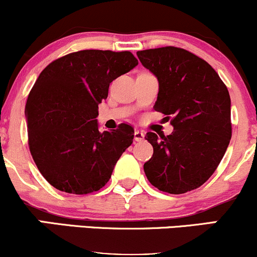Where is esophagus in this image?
Masks as SVG:
<instances>
[{
	"label": "esophagus",
	"instance_id": "34e87169",
	"mask_svg": "<svg viewBox=\"0 0 257 257\" xmlns=\"http://www.w3.org/2000/svg\"><path fill=\"white\" fill-rule=\"evenodd\" d=\"M134 139H135V141H138V143H141V141L145 140V133L135 131V133H134Z\"/></svg>",
	"mask_w": 257,
	"mask_h": 257
}]
</instances>
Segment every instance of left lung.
I'll return each mask as SVG.
<instances>
[{
    "mask_svg": "<svg viewBox=\"0 0 257 257\" xmlns=\"http://www.w3.org/2000/svg\"><path fill=\"white\" fill-rule=\"evenodd\" d=\"M158 79L155 108L166 114L170 135L149 132L153 155L144 170L159 191L181 194L213 175L232 137L231 99L217 72L202 58L178 47L137 53Z\"/></svg>",
    "mask_w": 257,
    "mask_h": 257,
    "instance_id": "left-lung-1",
    "label": "left lung"
}]
</instances>
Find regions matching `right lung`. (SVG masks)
Returning <instances> with one entry per match:
<instances>
[{
    "mask_svg": "<svg viewBox=\"0 0 257 257\" xmlns=\"http://www.w3.org/2000/svg\"><path fill=\"white\" fill-rule=\"evenodd\" d=\"M139 63L131 52L85 49L52 61L25 106L29 149L43 178L59 191L88 194L107 184L134 129L99 132L98 105L113 79Z\"/></svg>",
    "mask_w": 257,
    "mask_h": 257,
    "instance_id": "obj_1",
    "label": "right lung"
}]
</instances>
